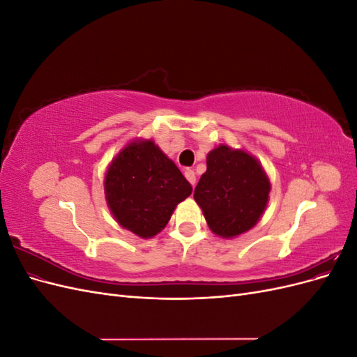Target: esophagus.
<instances>
[{
  "label": "esophagus",
  "mask_w": 357,
  "mask_h": 357,
  "mask_svg": "<svg viewBox=\"0 0 357 357\" xmlns=\"http://www.w3.org/2000/svg\"><path fill=\"white\" fill-rule=\"evenodd\" d=\"M185 177L189 180V183L190 185L195 188V185H197V174H195V171L193 169H186L185 171Z\"/></svg>",
  "instance_id": "1"
}]
</instances>
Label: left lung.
Listing matches in <instances>:
<instances>
[{"instance_id": "8db88e82", "label": "left lung", "mask_w": 357, "mask_h": 357, "mask_svg": "<svg viewBox=\"0 0 357 357\" xmlns=\"http://www.w3.org/2000/svg\"><path fill=\"white\" fill-rule=\"evenodd\" d=\"M271 183L253 155L220 144L207 155V171L201 176L193 199L201 207L213 234L235 238L262 218Z\"/></svg>"}]
</instances>
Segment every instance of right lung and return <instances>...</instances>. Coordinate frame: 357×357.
I'll return each mask as SVG.
<instances>
[{
    "instance_id": "add662e5",
    "label": "right lung",
    "mask_w": 357,
    "mask_h": 357,
    "mask_svg": "<svg viewBox=\"0 0 357 357\" xmlns=\"http://www.w3.org/2000/svg\"><path fill=\"white\" fill-rule=\"evenodd\" d=\"M104 193L123 229L139 238H152L190 195L192 186L153 139L135 138L107 167Z\"/></svg>"
}]
</instances>
